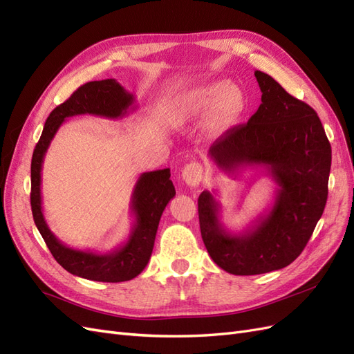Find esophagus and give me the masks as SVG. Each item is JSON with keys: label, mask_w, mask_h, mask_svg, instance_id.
<instances>
[{"label": "esophagus", "mask_w": 354, "mask_h": 354, "mask_svg": "<svg viewBox=\"0 0 354 354\" xmlns=\"http://www.w3.org/2000/svg\"><path fill=\"white\" fill-rule=\"evenodd\" d=\"M181 177H183V181L187 186L195 187L202 181L203 168L199 162H190L181 171Z\"/></svg>", "instance_id": "esophagus-1"}]
</instances>
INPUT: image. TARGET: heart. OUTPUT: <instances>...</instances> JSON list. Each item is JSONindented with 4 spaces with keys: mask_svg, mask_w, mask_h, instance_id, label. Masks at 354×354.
Returning <instances> with one entry per match:
<instances>
[{
    "mask_svg": "<svg viewBox=\"0 0 354 354\" xmlns=\"http://www.w3.org/2000/svg\"><path fill=\"white\" fill-rule=\"evenodd\" d=\"M209 110L203 127L211 137H220L236 125L246 111V95L238 84L211 81L199 84L177 100L174 120L194 121Z\"/></svg>",
    "mask_w": 354,
    "mask_h": 354,
    "instance_id": "1",
    "label": "heart"
}]
</instances>
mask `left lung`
Returning <instances> with one entry per match:
<instances>
[{
    "instance_id": "1",
    "label": "left lung",
    "mask_w": 354,
    "mask_h": 354,
    "mask_svg": "<svg viewBox=\"0 0 354 354\" xmlns=\"http://www.w3.org/2000/svg\"><path fill=\"white\" fill-rule=\"evenodd\" d=\"M261 104L250 121L218 137L208 156L220 171L263 168L277 189L272 207L233 233L209 190L198 199L202 241L212 261L238 276L283 269L303 252L328 199L330 145L317 113L261 71L254 72Z\"/></svg>"
}]
</instances>
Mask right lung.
I'll return each mask as SVG.
<instances>
[{
  "label": "right lung",
  "mask_w": 354,
  "mask_h": 354,
  "mask_svg": "<svg viewBox=\"0 0 354 354\" xmlns=\"http://www.w3.org/2000/svg\"><path fill=\"white\" fill-rule=\"evenodd\" d=\"M136 99L116 80L91 81L81 85L47 118L30 162V207L35 226L56 261L69 273L97 282H124L140 274L153 251L159 220L168 202L176 196L169 168L149 171L137 178L130 208L134 223L124 243L109 252L75 250L56 238L42 212L41 171L47 149L68 118L95 115L109 120L134 112Z\"/></svg>",
  "instance_id": "1"
}]
</instances>
